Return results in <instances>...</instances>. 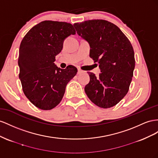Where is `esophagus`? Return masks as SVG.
I'll list each match as a JSON object with an SVG mask.
<instances>
[{
  "label": "esophagus",
  "instance_id": "obj_1",
  "mask_svg": "<svg viewBox=\"0 0 158 158\" xmlns=\"http://www.w3.org/2000/svg\"><path fill=\"white\" fill-rule=\"evenodd\" d=\"M83 73V71L79 69H78V72H77V73H78V74H80V73Z\"/></svg>",
  "mask_w": 158,
  "mask_h": 158
}]
</instances>
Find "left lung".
Masks as SVG:
<instances>
[{
    "label": "left lung",
    "instance_id": "8db88e82",
    "mask_svg": "<svg viewBox=\"0 0 158 158\" xmlns=\"http://www.w3.org/2000/svg\"><path fill=\"white\" fill-rule=\"evenodd\" d=\"M73 26L89 44V56L101 69L97 77L88 72L90 81L85 93L99 107L114 106L127 94L132 81L135 67L132 44L118 26L106 20H87Z\"/></svg>",
    "mask_w": 158,
    "mask_h": 158
}]
</instances>
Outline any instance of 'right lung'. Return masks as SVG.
Masks as SVG:
<instances>
[{
    "label": "right lung",
    "instance_id": "1",
    "mask_svg": "<svg viewBox=\"0 0 158 158\" xmlns=\"http://www.w3.org/2000/svg\"><path fill=\"white\" fill-rule=\"evenodd\" d=\"M75 33L67 22L46 20L31 28L22 40L19 79L26 97L40 109L51 110L59 104L66 85L77 74L73 65L62 69L54 64L65 38Z\"/></svg>",
    "mask_w": 158,
    "mask_h": 158
}]
</instances>
